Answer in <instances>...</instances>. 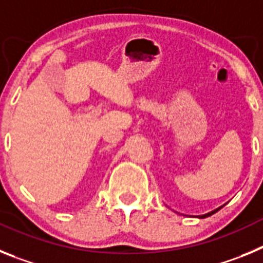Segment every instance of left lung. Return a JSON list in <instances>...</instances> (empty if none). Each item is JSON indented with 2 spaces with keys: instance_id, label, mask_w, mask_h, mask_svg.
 <instances>
[{
  "instance_id": "left-lung-1",
  "label": "left lung",
  "mask_w": 263,
  "mask_h": 263,
  "mask_svg": "<svg viewBox=\"0 0 263 263\" xmlns=\"http://www.w3.org/2000/svg\"><path fill=\"white\" fill-rule=\"evenodd\" d=\"M222 206H224V205H222ZM222 206H220V208H222ZM220 208H217V210L212 211V212H210V213H205V215H201V216H199V217H200V218H205V217H208V216H211V215H213V213H216V212H217V211L220 210Z\"/></svg>"
}]
</instances>
